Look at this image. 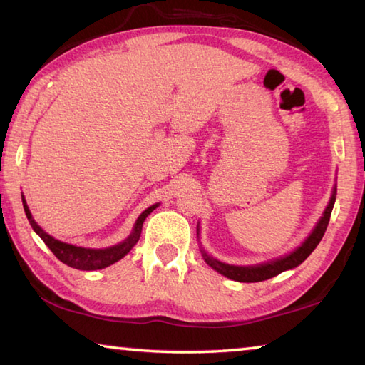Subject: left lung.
<instances>
[{
    "mask_svg": "<svg viewBox=\"0 0 365 365\" xmlns=\"http://www.w3.org/2000/svg\"><path fill=\"white\" fill-rule=\"evenodd\" d=\"M335 197H336V188H334V193H332V197H330L327 209H326V212H324V215L321 217L319 223L316 225L313 233L309 235L308 240L304 241L300 247H298L295 252H292V254L287 257L279 258V260H274V262H269V263H264V264H257V267H233V264H225L222 262L215 260V258H212L210 255H207L202 250L204 260H205V263L210 264V267L215 271H218L220 274L227 276L233 281H240V282L267 281V279H269V277H274L279 273H282V271L295 268V267H298V264L307 260L311 252L316 249L317 244H319V241L322 240V236H324V233H326L327 225L330 220V214H332Z\"/></svg>",
    "mask_w": 365,
    "mask_h": 365,
    "instance_id": "obj_1",
    "label": "left lung"
}]
</instances>
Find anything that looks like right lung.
I'll return each instance as SVG.
<instances>
[{"mask_svg":"<svg viewBox=\"0 0 365 365\" xmlns=\"http://www.w3.org/2000/svg\"><path fill=\"white\" fill-rule=\"evenodd\" d=\"M156 205L158 204L151 205V207L142 212V215L137 218L134 231H132V235L124 242L118 244V246H113V247H108V249H84V247L71 246V244H67V242L57 241V240H54V237L46 233V231L39 228L38 223L33 220V217L29 210V205H26V202L24 200L25 215H26V218H29L31 228L36 231V235H39V237L44 241L46 246L52 250V254H54L62 263L68 264V267H71V268L83 269V271L102 269V268L110 267V264H113L118 260H121V258L137 244L138 237H140V233H142L145 218L148 217L151 210L156 209Z\"/></svg>","mask_w":365,"mask_h":365,"instance_id":"add662e5","label":"right lung"}]
</instances>
